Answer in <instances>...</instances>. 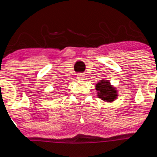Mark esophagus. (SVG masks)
<instances>
[{"mask_svg": "<svg viewBox=\"0 0 157 157\" xmlns=\"http://www.w3.org/2000/svg\"><path fill=\"white\" fill-rule=\"evenodd\" d=\"M77 78H78V80H83V78H84V75L78 74L77 75Z\"/></svg>", "mask_w": 157, "mask_h": 157, "instance_id": "esophagus-1", "label": "esophagus"}]
</instances>
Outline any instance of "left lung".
Segmentation results:
<instances>
[{"instance_id": "1", "label": "left lung", "mask_w": 157, "mask_h": 157, "mask_svg": "<svg viewBox=\"0 0 157 157\" xmlns=\"http://www.w3.org/2000/svg\"><path fill=\"white\" fill-rule=\"evenodd\" d=\"M98 91V98L106 102H112L118 98V90L113 86L111 85L109 80L102 79L98 82L95 86Z\"/></svg>"}]
</instances>
